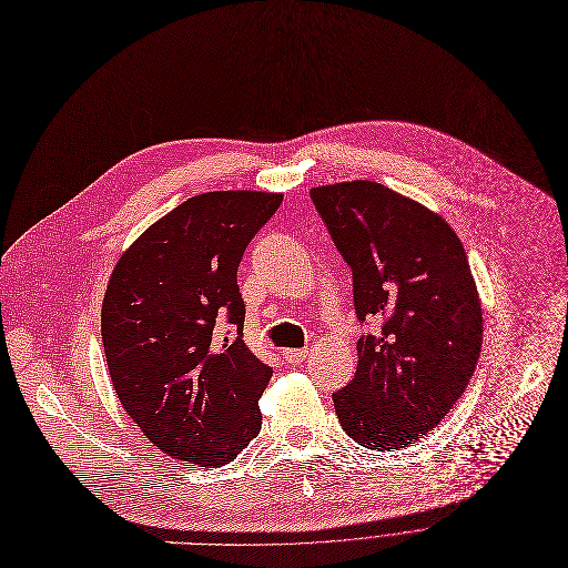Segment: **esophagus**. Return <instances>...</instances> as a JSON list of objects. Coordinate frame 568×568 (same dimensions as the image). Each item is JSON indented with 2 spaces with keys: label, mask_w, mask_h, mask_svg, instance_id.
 Here are the masks:
<instances>
[{
  "label": "esophagus",
  "mask_w": 568,
  "mask_h": 568,
  "mask_svg": "<svg viewBox=\"0 0 568 568\" xmlns=\"http://www.w3.org/2000/svg\"><path fill=\"white\" fill-rule=\"evenodd\" d=\"M305 355H307V351H303V348H285L283 351V357L287 359L290 365H301L303 359H305Z\"/></svg>",
  "instance_id": "esophagus-1"
}]
</instances>
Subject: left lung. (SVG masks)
Instances as JSON below:
<instances>
[{
  "instance_id": "obj_1",
  "label": "left lung",
  "mask_w": 568,
  "mask_h": 568,
  "mask_svg": "<svg viewBox=\"0 0 568 568\" xmlns=\"http://www.w3.org/2000/svg\"><path fill=\"white\" fill-rule=\"evenodd\" d=\"M353 272L359 322L353 381L333 394L344 433L374 450L430 433L467 389L483 346V307L455 231L426 205L374 181L311 190Z\"/></svg>"
}]
</instances>
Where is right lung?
Listing matches in <instances>:
<instances>
[{"label":"right lung","mask_w":568,"mask_h":568,"mask_svg":"<svg viewBox=\"0 0 568 568\" xmlns=\"http://www.w3.org/2000/svg\"><path fill=\"white\" fill-rule=\"evenodd\" d=\"M283 194L190 196L120 257L101 305L115 394L146 439L185 467H224L261 433L272 367L242 339L237 267ZM226 318L233 341L214 337Z\"/></svg>","instance_id":"obj_1"}]
</instances>
